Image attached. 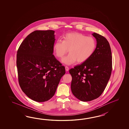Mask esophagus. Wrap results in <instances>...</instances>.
Listing matches in <instances>:
<instances>
[{
	"instance_id": "esophagus-1",
	"label": "esophagus",
	"mask_w": 129,
	"mask_h": 129,
	"mask_svg": "<svg viewBox=\"0 0 129 129\" xmlns=\"http://www.w3.org/2000/svg\"><path fill=\"white\" fill-rule=\"evenodd\" d=\"M65 68H66V71H68L69 70V68L68 66H66V67H65Z\"/></svg>"
}]
</instances>
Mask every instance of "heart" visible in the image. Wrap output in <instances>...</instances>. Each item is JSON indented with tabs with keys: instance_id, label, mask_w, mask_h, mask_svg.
<instances>
[{
	"instance_id": "obj_1",
	"label": "heart",
	"mask_w": 129,
	"mask_h": 129,
	"mask_svg": "<svg viewBox=\"0 0 129 129\" xmlns=\"http://www.w3.org/2000/svg\"><path fill=\"white\" fill-rule=\"evenodd\" d=\"M96 42L92 37L79 33H68L63 36V41L57 40L53 45L56 56L62 58L68 52L69 54L62 59L66 65L85 62L91 57L96 49Z\"/></svg>"
}]
</instances>
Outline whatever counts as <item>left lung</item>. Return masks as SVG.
Wrapping results in <instances>:
<instances>
[{"instance_id":"obj_1","label":"left lung","mask_w":129,"mask_h":129,"mask_svg":"<svg viewBox=\"0 0 129 129\" xmlns=\"http://www.w3.org/2000/svg\"><path fill=\"white\" fill-rule=\"evenodd\" d=\"M96 47L91 57L83 63L69 70L72 77L71 89L77 98L89 102L103 92L112 70V56L107 40L96 33Z\"/></svg>"}]
</instances>
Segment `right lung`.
<instances>
[{"mask_svg": "<svg viewBox=\"0 0 129 129\" xmlns=\"http://www.w3.org/2000/svg\"><path fill=\"white\" fill-rule=\"evenodd\" d=\"M54 33L51 30L34 31L22 41L17 52L20 86L36 102H46L52 98L66 73L64 66L53 55Z\"/></svg>", "mask_w": 129, "mask_h": 129, "instance_id": "add662e5", "label": "right lung"}]
</instances>
